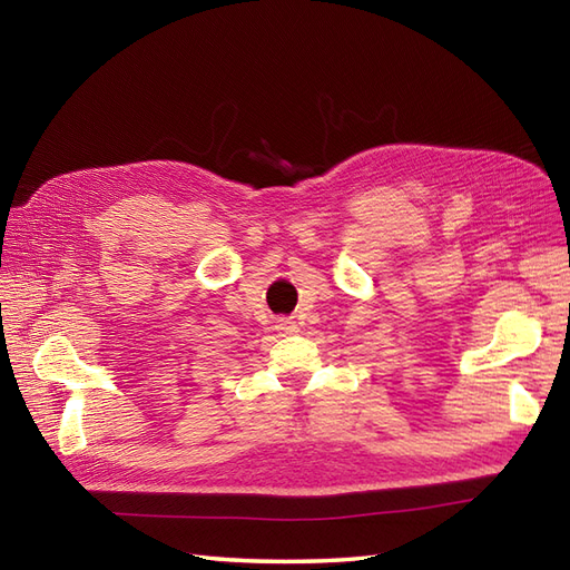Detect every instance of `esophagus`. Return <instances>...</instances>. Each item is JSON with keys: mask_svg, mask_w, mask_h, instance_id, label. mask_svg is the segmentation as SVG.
Listing matches in <instances>:
<instances>
[{"mask_svg": "<svg viewBox=\"0 0 570 570\" xmlns=\"http://www.w3.org/2000/svg\"><path fill=\"white\" fill-rule=\"evenodd\" d=\"M278 331L283 333V335H289V333H295L297 331V325H295V321H289V318H278Z\"/></svg>", "mask_w": 570, "mask_h": 570, "instance_id": "34e87169", "label": "esophagus"}]
</instances>
